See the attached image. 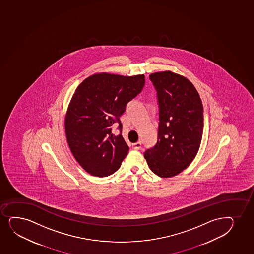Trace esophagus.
I'll return each instance as SVG.
<instances>
[{
    "mask_svg": "<svg viewBox=\"0 0 254 254\" xmlns=\"http://www.w3.org/2000/svg\"><path fill=\"white\" fill-rule=\"evenodd\" d=\"M133 148L135 149V150H140L141 148V142L138 141V142L133 144Z\"/></svg>",
    "mask_w": 254,
    "mask_h": 254,
    "instance_id": "34e87169",
    "label": "esophagus"
}]
</instances>
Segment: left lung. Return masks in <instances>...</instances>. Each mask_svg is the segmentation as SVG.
I'll return each mask as SVG.
<instances>
[{"mask_svg":"<svg viewBox=\"0 0 254 254\" xmlns=\"http://www.w3.org/2000/svg\"><path fill=\"white\" fill-rule=\"evenodd\" d=\"M158 92V141L144 153L152 172L170 178L189 166L198 152L203 131V107L195 86L172 71L150 74Z\"/></svg>","mask_w":254,"mask_h":254,"instance_id":"obj_1","label":"left lung"}]
</instances>
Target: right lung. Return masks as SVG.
Wrapping results in <instances>:
<instances>
[{
	"instance_id": "1",
	"label": "right lung",
	"mask_w": 254,
	"mask_h": 254,
	"mask_svg": "<svg viewBox=\"0 0 254 254\" xmlns=\"http://www.w3.org/2000/svg\"><path fill=\"white\" fill-rule=\"evenodd\" d=\"M145 85V75L98 73L77 87L65 115L66 138L79 165L90 175L107 177L116 172L128 154L122 134L112 133L126 105Z\"/></svg>"
}]
</instances>
